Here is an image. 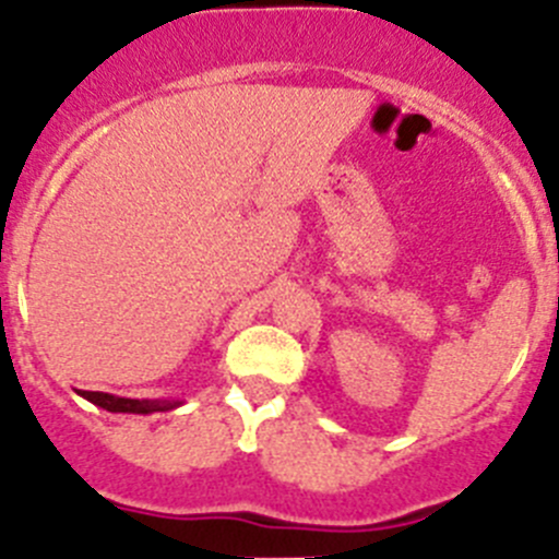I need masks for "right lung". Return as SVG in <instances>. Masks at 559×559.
<instances>
[{
  "label": "right lung",
  "instance_id": "obj_1",
  "mask_svg": "<svg viewBox=\"0 0 559 559\" xmlns=\"http://www.w3.org/2000/svg\"><path fill=\"white\" fill-rule=\"evenodd\" d=\"M87 397L95 406L106 408V412H123V414H153V412H169V408L180 406V401H134V397H117L109 392H79Z\"/></svg>",
  "mask_w": 559,
  "mask_h": 559
}]
</instances>
